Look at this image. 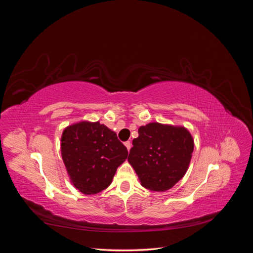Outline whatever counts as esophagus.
I'll return each mask as SVG.
<instances>
[{
	"label": "esophagus",
	"mask_w": 253,
	"mask_h": 253,
	"mask_svg": "<svg viewBox=\"0 0 253 253\" xmlns=\"http://www.w3.org/2000/svg\"><path fill=\"white\" fill-rule=\"evenodd\" d=\"M125 145H126V148L127 149V151L131 150V147H132V143H131V142H129V141H126V142H125Z\"/></svg>",
	"instance_id": "obj_1"
}]
</instances>
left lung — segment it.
Wrapping results in <instances>:
<instances>
[{
	"mask_svg": "<svg viewBox=\"0 0 253 253\" xmlns=\"http://www.w3.org/2000/svg\"><path fill=\"white\" fill-rule=\"evenodd\" d=\"M128 163L141 185L151 191H167L183 177L190 164L194 142L188 129L152 122L138 129Z\"/></svg>",
	"mask_w": 253,
	"mask_h": 253,
	"instance_id": "1",
	"label": "left lung"
}]
</instances>
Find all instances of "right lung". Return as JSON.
Returning <instances> with one entry per match:
<instances>
[{
  "label": "right lung",
  "instance_id": "1",
  "mask_svg": "<svg viewBox=\"0 0 253 253\" xmlns=\"http://www.w3.org/2000/svg\"><path fill=\"white\" fill-rule=\"evenodd\" d=\"M61 154L73 185L91 195L111 185L128 153L109 127L99 122L82 121L63 131Z\"/></svg>",
  "mask_w": 253,
  "mask_h": 253
}]
</instances>
